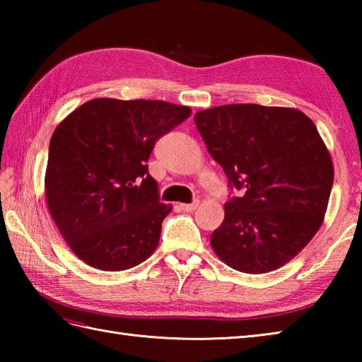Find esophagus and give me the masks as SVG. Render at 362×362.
<instances>
[{
	"instance_id": "obj_1",
	"label": "esophagus",
	"mask_w": 362,
	"mask_h": 362,
	"mask_svg": "<svg viewBox=\"0 0 362 362\" xmlns=\"http://www.w3.org/2000/svg\"><path fill=\"white\" fill-rule=\"evenodd\" d=\"M197 206H199V201H194L191 204H180V209L183 211H188V213H193L197 209Z\"/></svg>"
}]
</instances>
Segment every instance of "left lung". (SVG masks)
Instances as JSON below:
<instances>
[{
	"label": "left lung",
	"mask_w": 362,
	"mask_h": 362,
	"mask_svg": "<svg viewBox=\"0 0 362 362\" xmlns=\"http://www.w3.org/2000/svg\"><path fill=\"white\" fill-rule=\"evenodd\" d=\"M194 122L228 187L244 189L226 202L213 250L244 274L286 264L317 233L333 187V161L314 122L297 109L258 104L213 107Z\"/></svg>",
	"instance_id": "obj_1"
}]
</instances>
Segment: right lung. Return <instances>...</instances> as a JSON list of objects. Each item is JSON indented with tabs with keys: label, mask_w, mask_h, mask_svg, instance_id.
I'll list each match as a JSON object with an SVG mask.
<instances>
[{
	"label": "right lung",
	"mask_w": 362,
	"mask_h": 362,
	"mask_svg": "<svg viewBox=\"0 0 362 362\" xmlns=\"http://www.w3.org/2000/svg\"><path fill=\"white\" fill-rule=\"evenodd\" d=\"M191 109L165 101L98 98L60 122L49 143L45 194L60 235L83 263L126 271L157 249L161 204L148 171L157 140Z\"/></svg>",
	"instance_id": "add662e5"
}]
</instances>
